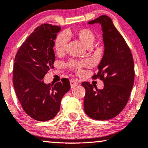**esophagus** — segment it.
<instances>
[{"mask_svg":"<svg viewBox=\"0 0 148 148\" xmlns=\"http://www.w3.org/2000/svg\"><path fill=\"white\" fill-rule=\"evenodd\" d=\"M70 85H71V88H74L75 86H77L78 85L77 80L75 79H70Z\"/></svg>","mask_w":148,"mask_h":148,"instance_id":"esophagus-1","label":"esophagus"}]
</instances>
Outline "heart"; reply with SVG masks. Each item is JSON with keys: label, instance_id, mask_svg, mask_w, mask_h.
<instances>
[{"label": "heart", "instance_id": "b5f03b06", "mask_svg": "<svg viewBox=\"0 0 148 148\" xmlns=\"http://www.w3.org/2000/svg\"><path fill=\"white\" fill-rule=\"evenodd\" d=\"M70 36H73L76 38L88 48L92 47L96 39L94 33L92 30L89 28H82V29L77 30L75 33H72L71 32H66L65 34H58L55 40L54 47H55L56 54L60 55L65 52L68 42V38ZM89 65H90V63L86 60H83V61L71 60L67 64L69 67L77 72H79L83 67H86Z\"/></svg>", "mask_w": 148, "mask_h": 148}]
</instances>
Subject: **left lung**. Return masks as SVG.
Instances as JSON below:
<instances>
[{
	"label": "left lung",
	"instance_id": "obj_1",
	"mask_svg": "<svg viewBox=\"0 0 148 148\" xmlns=\"http://www.w3.org/2000/svg\"><path fill=\"white\" fill-rule=\"evenodd\" d=\"M94 23L102 26L104 52L92 78L102 80L104 88L82 83L86 90L84 110L90 118L105 121L117 116L127 105L134 83V62L130 48L110 17L102 15L88 22Z\"/></svg>",
	"mask_w": 148,
	"mask_h": 148
}]
</instances>
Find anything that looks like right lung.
<instances>
[{
  "mask_svg": "<svg viewBox=\"0 0 148 148\" xmlns=\"http://www.w3.org/2000/svg\"><path fill=\"white\" fill-rule=\"evenodd\" d=\"M59 26L42 24L26 39L16 54L13 84L16 96L26 114L34 120L46 121L59 112L62 97L70 90L68 79L46 84L43 79L54 68L53 50Z\"/></svg>",
  "mask_w": 148,
  "mask_h": 148,
  "instance_id": "right-lung-1",
  "label": "right lung"
}]
</instances>
